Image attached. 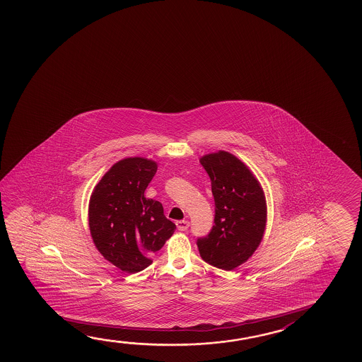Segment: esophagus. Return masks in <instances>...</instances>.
<instances>
[{
    "mask_svg": "<svg viewBox=\"0 0 362 362\" xmlns=\"http://www.w3.org/2000/svg\"><path fill=\"white\" fill-rule=\"evenodd\" d=\"M175 224H177V228H178L179 230H182V232L189 228V222H188V221H177Z\"/></svg>",
    "mask_w": 362,
    "mask_h": 362,
    "instance_id": "1",
    "label": "esophagus"
}]
</instances>
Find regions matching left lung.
Returning a JSON list of instances; mask_svg holds the SVG:
<instances>
[{
    "mask_svg": "<svg viewBox=\"0 0 362 362\" xmlns=\"http://www.w3.org/2000/svg\"><path fill=\"white\" fill-rule=\"evenodd\" d=\"M214 197V226L197 245L203 261L224 271L245 263L261 243L267 206L261 184L243 161L228 151L202 156Z\"/></svg>",
    "mask_w": 362,
    "mask_h": 362,
    "instance_id": "8db88e82",
    "label": "left lung"
}]
</instances>
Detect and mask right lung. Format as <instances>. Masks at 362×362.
Instances as JSON below:
<instances>
[{
  "label": "right lung",
  "instance_id": "right-lung-1",
  "mask_svg": "<svg viewBox=\"0 0 362 362\" xmlns=\"http://www.w3.org/2000/svg\"><path fill=\"white\" fill-rule=\"evenodd\" d=\"M156 161L125 158L95 185L89 203V227L95 245L106 261L124 272L136 273L151 264L175 230L160 202L145 198L156 175Z\"/></svg>",
  "mask_w": 362,
  "mask_h": 362
}]
</instances>
